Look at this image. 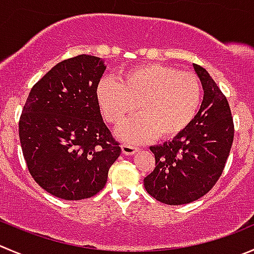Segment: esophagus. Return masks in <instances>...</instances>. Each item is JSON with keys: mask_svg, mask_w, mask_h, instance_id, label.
<instances>
[{"mask_svg": "<svg viewBox=\"0 0 254 254\" xmlns=\"http://www.w3.org/2000/svg\"><path fill=\"white\" fill-rule=\"evenodd\" d=\"M139 150V147L134 146V145H130V144H123L122 145V151L123 154L125 155H132Z\"/></svg>", "mask_w": 254, "mask_h": 254, "instance_id": "1", "label": "esophagus"}]
</instances>
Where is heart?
Wrapping results in <instances>:
<instances>
[{
  "label": "heart",
  "mask_w": 254,
  "mask_h": 254,
  "mask_svg": "<svg viewBox=\"0 0 254 254\" xmlns=\"http://www.w3.org/2000/svg\"><path fill=\"white\" fill-rule=\"evenodd\" d=\"M97 100L104 119L114 125L131 114L136 104L137 114L117 129L124 141L142 142L156 135L170 139L195 119L202 85L193 73L150 63L130 68L118 80L103 78L97 85Z\"/></svg>",
  "instance_id": "heart-1"
}]
</instances>
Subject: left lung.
Listing matches in <instances>:
<instances>
[{"label":"left lung","instance_id":"1","mask_svg":"<svg viewBox=\"0 0 254 254\" xmlns=\"http://www.w3.org/2000/svg\"><path fill=\"white\" fill-rule=\"evenodd\" d=\"M193 68L205 93L197 115L172 141L150 147L155 167L144 179V186L150 196L166 205L192 202L215 186L235 135L227 98L205 68Z\"/></svg>","mask_w":254,"mask_h":254}]
</instances>
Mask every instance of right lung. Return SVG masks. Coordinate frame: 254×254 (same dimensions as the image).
Returning <instances> with one entry per match:
<instances>
[{"mask_svg": "<svg viewBox=\"0 0 254 254\" xmlns=\"http://www.w3.org/2000/svg\"><path fill=\"white\" fill-rule=\"evenodd\" d=\"M104 70L102 59L87 54L59 62L32 87L22 109L19 141L28 171L56 197L97 195L122 152L97 100Z\"/></svg>", "mask_w": 254, "mask_h": 254, "instance_id": "obj_1", "label": "right lung"}]
</instances>
